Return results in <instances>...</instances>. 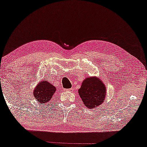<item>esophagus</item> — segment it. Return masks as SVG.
<instances>
[{
  "mask_svg": "<svg viewBox=\"0 0 147 147\" xmlns=\"http://www.w3.org/2000/svg\"><path fill=\"white\" fill-rule=\"evenodd\" d=\"M70 91H72V88H71V89H70Z\"/></svg>",
  "mask_w": 147,
  "mask_h": 147,
  "instance_id": "1",
  "label": "esophagus"
}]
</instances>
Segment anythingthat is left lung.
Returning a JSON list of instances; mask_svg holds the SVG:
<instances>
[{
	"mask_svg": "<svg viewBox=\"0 0 147 147\" xmlns=\"http://www.w3.org/2000/svg\"><path fill=\"white\" fill-rule=\"evenodd\" d=\"M79 94L86 107L92 109L102 103L106 96V88L98 78L91 77L83 81Z\"/></svg>",
	"mask_w": 147,
	"mask_h": 147,
	"instance_id": "left-lung-1",
	"label": "left lung"
}]
</instances>
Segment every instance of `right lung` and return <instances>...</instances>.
<instances>
[{"instance_id":"obj_1","label":"right lung","mask_w":147,"mask_h":147,"mask_svg":"<svg viewBox=\"0 0 147 147\" xmlns=\"http://www.w3.org/2000/svg\"><path fill=\"white\" fill-rule=\"evenodd\" d=\"M55 91V87L50 83L47 81H42L35 88L33 95L38 101L46 104L51 99Z\"/></svg>"}]
</instances>
